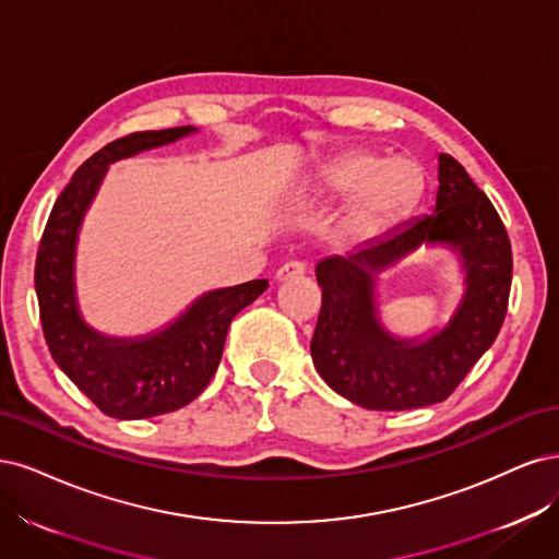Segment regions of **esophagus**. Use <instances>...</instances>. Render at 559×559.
Segmentation results:
<instances>
[{"label": "esophagus", "mask_w": 559, "mask_h": 559, "mask_svg": "<svg viewBox=\"0 0 559 559\" xmlns=\"http://www.w3.org/2000/svg\"><path fill=\"white\" fill-rule=\"evenodd\" d=\"M304 272H306V264H304V262L290 260V262H285L283 266H278L276 278H278V281H293V278L304 276Z\"/></svg>", "instance_id": "1"}]
</instances>
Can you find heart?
I'll list each match as a JSON object with an SVG mask.
<instances>
[{"label": "heart", "instance_id": "1", "mask_svg": "<svg viewBox=\"0 0 559 559\" xmlns=\"http://www.w3.org/2000/svg\"><path fill=\"white\" fill-rule=\"evenodd\" d=\"M402 166L407 169L402 170ZM408 169L413 167L402 159L376 167L371 155H348L322 171L320 188L332 197H348L355 192L350 223L357 229H369L378 221L397 213L416 192V178H413L412 188L407 187L411 182Z\"/></svg>", "mask_w": 559, "mask_h": 559}]
</instances>
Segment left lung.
<instances>
[{
  "label": "left lung",
  "instance_id": "1",
  "mask_svg": "<svg viewBox=\"0 0 559 559\" xmlns=\"http://www.w3.org/2000/svg\"><path fill=\"white\" fill-rule=\"evenodd\" d=\"M423 245L454 250L465 295L435 335L394 337L377 316L374 278ZM511 276V241L499 213L460 162L441 153L435 211L316 264L322 306L311 338L313 365L322 381L357 406L406 411L439 404L495 344Z\"/></svg>",
  "mask_w": 559,
  "mask_h": 559
}]
</instances>
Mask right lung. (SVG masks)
Returning <instances> with one entry per match:
<instances>
[{"mask_svg":"<svg viewBox=\"0 0 559 559\" xmlns=\"http://www.w3.org/2000/svg\"><path fill=\"white\" fill-rule=\"evenodd\" d=\"M194 132L192 124L134 132L97 151L60 192L39 243L34 287L48 350L71 383L111 418H153L190 404L221 365L231 318L269 287L264 278L218 287L194 299L167 328L130 338L102 334L81 316L79 231L109 165Z\"/></svg>","mask_w":559,"mask_h":559,"instance_id":"obj_1","label":"right lung"}]
</instances>
